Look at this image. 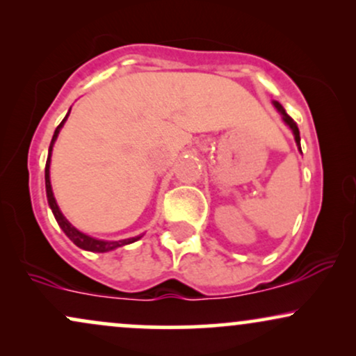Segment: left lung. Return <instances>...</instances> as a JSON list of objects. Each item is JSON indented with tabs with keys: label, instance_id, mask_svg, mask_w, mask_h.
Segmentation results:
<instances>
[{
	"label": "left lung",
	"instance_id": "left-lung-1",
	"mask_svg": "<svg viewBox=\"0 0 356 356\" xmlns=\"http://www.w3.org/2000/svg\"><path fill=\"white\" fill-rule=\"evenodd\" d=\"M273 106H275L277 108V111L278 113H280V115H282V119H284V122L286 124V126L290 127V131L293 132V137H295V143H297V147H298V151L302 152V147H300V131H298V126H297V122L293 121L292 118H290L289 114L285 113V109H284V106L280 104V102H277V101H273Z\"/></svg>",
	"mask_w": 356,
	"mask_h": 356
}]
</instances>
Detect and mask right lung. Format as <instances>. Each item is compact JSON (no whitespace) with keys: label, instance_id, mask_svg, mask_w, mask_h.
<instances>
[{"label":"right lung","instance_id":"1","mask_svg":"<svg viewBox=\"0 0 356 356\" xmlns=\"http://www.w3.org/2000/svg\"><path fill=\"white\" fill-rule=\"evenodd\" d=\"M71 113V109H70ZM70 113L66 114V118L63 119L61 124H59L58 127H56L54 131V136L53 139H51V144H49V152H48V161H46V169H44V182H46V197H48V204L51 207V211L54 213V219L58 222L59 227L63 229V232L67 235V238L74 243V245H78L79 248H83V250H89V252H99V254H104V252H111V250H115V248L122 247V245H129V243L139 241L143 235H137V237H131V238H124V241H101V238H94L91 235L81 232V230L76 229L74 225L71 224L70 220L66 219V217L63 216V212L59 211V205L56 202L54 199V194H53V187H51V179H49V165H51V154H53V145L56 143V139H58V134L59 131L63 129L64 122H66L67 115Z\"/></svg>","mask_w":356,"mask_h":356}]
</instances>
